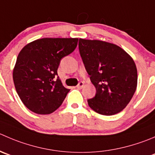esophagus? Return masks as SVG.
Listing matches in <instances>:
<instances>
[{"mask_svg": "<svg viewBox=\"0 0 155 155\" xmlns=\"http://www.w3.org/2000/svg\"><path fill=\"white\" fill-rule=\"evenodd\" d=\"M83 86H84V83L82 82H80L79 84H78L76 87H77L78 88H82Z\"/></svg>", "mask_w": 155, "mask_h": 155, "instance_id": "obj_1", "label": "esophagus"}]
</instances>
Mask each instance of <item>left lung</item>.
Masks as SVG:
<instances>
[{
	"label": "left lung",
	"mask_w": 155,
	"mask_h": 155,
	"mask_svg": "<svg viewBox=\"0 0 155 155\" xmlns=\"http://www.w3.org/2000/svg\"><path fill=\"white\" fill-rule=\"evenodd\" d=\"M79 49L96 94L88 106L101 115L118 114L131 101L137 87V69L119 46L100 40L79 38Z\"/></svg>",
	"instance_id": "left-lung-1"
}]
</instances>
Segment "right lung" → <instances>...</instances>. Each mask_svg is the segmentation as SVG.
I'll list each match as a JSON object with an SVG mask.
<instances>
[{
	"label": "right lung",
	"mask_w": 155,
	"mask_h": 155,
	"mask_svg": "<svg viewBox=\"0 0 155 155\" xmlns=\"http://www.w3.org/2000/svg\"><path fill=\"white\" fill-rule=\"evenodd\" d=\"M78 38H44L27 44L19 52L13 72L16 92L25 107L38 114L56 110L70 89L58 76L61 60L71 54Z\"/></svg>",
	"instance_id": "1"
}]
</instances>
